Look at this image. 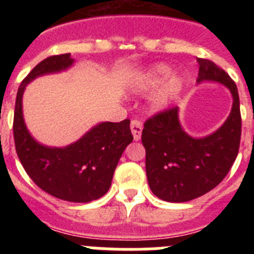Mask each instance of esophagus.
<instances>
[{
  "mask_svg": "<svg viewBox=\"0 0 254 254\" xmlns=\"http://www.w3.org/2000/svg\"><path fill=\"white\" fill-rule=\"evenodd\" d=\"M131 131L133 134L134 141H138L141 138V132H142V123L138 120L131 121Z\"/></svg>",
  "mask_w": 254,
  "mask_h": 254,
  "instance_id": "esophagus-1",
  "label": "esophagus"
}]
</instances>
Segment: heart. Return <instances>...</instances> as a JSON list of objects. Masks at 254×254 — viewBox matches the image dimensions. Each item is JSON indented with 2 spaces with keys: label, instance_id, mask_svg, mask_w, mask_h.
I'll list each match as a JSON object with an SVG mask.
<instances>
[{
  "label": "heart",
  "instance_id": "obj_1",
  "mask_svg": "<svg viewBox=\"0 0 254 254\" xmlns=\"http://www.w3.org/2000/svg\"><path fill=\"white\" fill-rule=\"evenodd\" d=\"M186 78L181 73H173L168 64H155L137 77L134 90L140 93L154 91L150 98V108L154 112L165 111L178 99L185 89Z\"/></svg>",
  "mask_w": 254,
  "mask_h": 254
}]
</instances>
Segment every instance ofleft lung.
<instances>
[{
    "mask_svg": "<svg viewBox=\"0 0 254 254\" xmlns=\"http://www.w3.org/2000/svg\"><path fill=\"white\" fill-rule=\"evenodd\" d=\"M197 84L214 81L228 87L233 95L232 112L219 129L201 138L182 128L178 107L145 122L141 140L146 150L147 182L152 193L168 202H187L214 190L239 151L242 118L237 85L212 61L197 58Z\"/></svg>",
    "mask_w": 254,
    "mask_h": 254,
    "instance_id": "8db88e82",
    "label": "left lung"
}]
</instances>
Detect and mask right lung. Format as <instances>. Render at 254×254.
<instances>
[{
	"label": "right lung",
	"instance_id": "right-lung-1",
	"mask_svg": "<svg viewBox=\"0 0 254 254\" xmlns=\"http://www.w3.org/2000/svg\"><path fill=\"white\" fill-rule=\"evenodd\" d=\"M73 64L69 53L51 56L38 64L20 84L13 113L17 156L31 181L47 193L69 202L100 198L112 185L123 151L133 140L129 120L102 122L66 147L44 146L33 138L22 117V94L35 77L64 71Z\"/></svg>",
	"mask_w": 254,
	"mask_h": 254
}]
</instances>
